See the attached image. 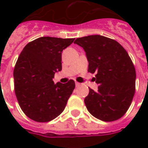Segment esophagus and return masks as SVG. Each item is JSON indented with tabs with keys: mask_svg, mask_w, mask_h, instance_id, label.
I'll return each mask as SVG.
<instances>
[{
	"mask_svg": "<svg viewBox=\"0 0 148 148\" xmlns=\"http://www.w3.org/2000/svg\"><path fill=\"white\" fill-rule=\"evenodd\" d=\"M75 85H76V87H78V86H80V83H78V82H75Z\"/></svg>",
	"mask_w": 148,
	"mask_h": 148,
	"instance_id": "esophagus-1",
	"label": "esophagus"
}]
</instances>
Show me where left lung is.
Returning a JSON list of instances; mask_svg holds the SVG:
<instances>
[{"label":"left lung","instance_id":"obj_1","mask_svg":"<svg viewBox=\"0 0 148 148\" xmlns=\"http://www.w3.org/2000/svg\"><path fill=\"white\" fill-rule=\"evenodd\" d=\"M74 44L85 51L88 72L96 73L99 85L97 91L90 88L84 99L88 110L103 121L121 118L135 92V68L127 52L116 40L101 35L77 38Z\"/></svg>","mask_w":148,"mask_h":148}]
</instances>
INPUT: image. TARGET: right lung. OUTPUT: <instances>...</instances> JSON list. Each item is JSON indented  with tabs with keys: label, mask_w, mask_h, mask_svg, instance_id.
Returning <instances> with one entry per match:
<instances>
[{
	"label": "right lung",
	"mask_w": 148,
	"mask_h": 148,
	"mask_svg": "<svg viewBox=\"0 0 148 148\" xmlns=\"http://www.w3.org/2000/svg\"><path fill=\"white\" fill-rule=\"evenodd\" d=\"M74 38L41 37L24 47L14 70V91L25 114L38 122L51 121L64 110L75 83L54 84L62 69L61 53Z\"/></svg>",
	"instance_id": "1"
}]
</instances>
